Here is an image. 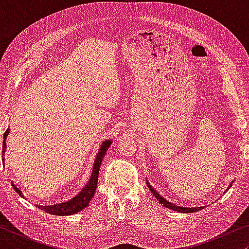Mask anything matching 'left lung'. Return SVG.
I'll return each instance as SVG.
<instances>
[{"mask_svg": "<svg viewBox=\"0 0 249 249\" xmlns=\"http://www.w3.org/2000/svg\"><path fill=\"white\" fill-rule=\"evenodd\" d=\"M146 183H147L148 188H149V190H151V192H152L153 195L155 196V198L158 199L159 202L161 203L163 206L168 207V209H170V210L178 211V212H181V213H193V212H197V211L203 210L204 207H205V206H200V207H183V206H178V205H176V204H173V203H171V202H169V200H166V199L164 198V197L160 195V194H159L158 192H156V190H155L154 188H153L152 185H149V182H148V181H146ZM232 183H233V182H231V183H230L229 187H228V188H227L226 190H224V193H227V190H228V189H230V187L232 186Z\"/></svg>", "mask_w": 249, "mask_h": 249, "instance_id": "left-lung-1", "label": "left lung"}]
</instances>
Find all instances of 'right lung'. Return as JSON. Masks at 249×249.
<instances>
[{
	"mask_svg": "<svg viewBox=\"0 0 249 249\" xmlns=\"http://www.w3.org/2000/svg\"><path fill=\"white\" fill-rule=\"evenodd\" d=\"M10 134V129L8 128L3 135V148H2V161H3V166H5V159H4V154L6 151V137ZM112 144L111 139H105L104 142H102V144L100 146V149H98L97 154L95 155V160L93 163V168H91V173L89 177V180L86 182V185L84 186V188H81L79 193L77 194L73 198H71L68 202H63V203H59V204H54V205H50V206H42V205H37L38 209H40L44 212L53 214V215H59V216H64V215H72V214H76L80 211H83L85 207H86L88 204H89L90 199L93 198L95 192H96V187H97V180H98V173H100V168L102 164V161H103V158L107 154L108 147H110ZM11 185L13 187V189L16 190L17 193L19 194L22 198H25L23 196V193L20 189V187L16 185L15 182L11 181Z\"/></svg>",
	"mask_w": 249,
	"mask_h": 249,
	"instance_id": "add662e5",
	"label": "right lung"
}]
</instances>
